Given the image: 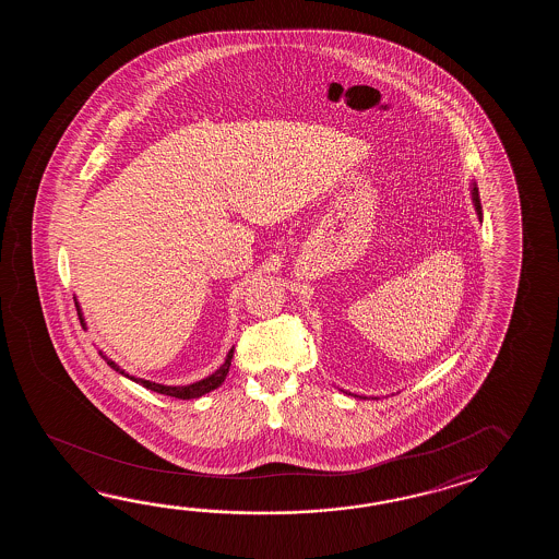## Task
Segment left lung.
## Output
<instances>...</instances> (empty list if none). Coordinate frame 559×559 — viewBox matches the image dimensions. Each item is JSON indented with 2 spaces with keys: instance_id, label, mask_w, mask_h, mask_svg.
Here are the masks:
<instances>
[{
  "instance_id": "8db88e82",
  "label": "left lung",
  "mask_w": 559,
  "mask_h": 559,
  "mask_svg": "<svg viewBox=\"0 0 559 559\" xmlns=\"http://www.w3.org/2000/svg\"><path fill=\"white\" fill-rule=\"evenodd\" d=\"M472 198H474L475 212L479 215V219H481V203H479V193H477V188H472Z\"/></svg>"
}]
</instances>
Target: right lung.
<instances>
[{"mask_svg":"<svg viewBox=\"0 0 559 559\" xmlns=\"http://www.w3.org/2000/svg\"><path fill=\"white\" fill-rule=\"evenodd\" d=\"M75 308H78V316H80V320H82V309H80V306H78V301H75ZM99 356L106 359L107 366H109V368L116 369V371H119L121 376L130 378V380L135 381V383H140V385L147 388V390H152V392L164 393V395H169V397H178V400H193V397H202L203 393H210L212 390L219 388V385L224 383V380H226L227 371H229V366H231L234 347L229 349L226 361L219 366V369H215L212 376H207V378H203V380L195 381V383H190V385H162V383H155V381L142 380V378H133V376H128L123 369L119 368L116 361H111L109 357L104 356L102 352H99Z\"/></svg>","mask_w":559,"mask_h":559,"instance_id":"add662e5","label":"right lung"}]
</instances>
